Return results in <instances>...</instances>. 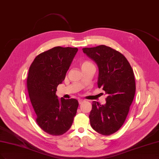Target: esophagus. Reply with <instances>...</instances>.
I'll list each match as a JSON object with an SVG mask.
<instances>
[{
	"mask_svg": "<svg viewBox=\"0 0 159 159\" xmlns=\"http://www.w3.org/2000/svg\"><path fill=\"white\" fill-rule=\"evenodd\" d=\"M85 101L84 100V99H79V101H78L80 105H81V104H82V103H83V102H85Z\"/></svg>",
	"mask_w": 159,
	"mask_h": 159,
	"instance_id": "esophagus-1",
	"label": "esophagus"
}]
</instances>
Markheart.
<instances>
[{"label":"heart","instance_id":"heart-1","mask_svg":"<svg viewBox=\"0 0 159 159\" xmlns=\"http://www.w3.org/2000/svg\"><path fill=\"white\" fill-rule=\"evenodd\" d=\"M81 68H84L85 66H90V65H93V64L91 62H90L89 61H85L81 62Z\"/></svg>","mask_w":159,"mask_h":159}]
</instances>
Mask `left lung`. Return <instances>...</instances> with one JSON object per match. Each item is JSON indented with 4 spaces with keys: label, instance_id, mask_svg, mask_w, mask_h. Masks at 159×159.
<instances>
[{
    "label": "left lung",
    "instance_id": "8db88e82",
    "mask_svg": "<svg viewBox=\"0 0 159 159\" xmlns=\"http://www.w3.org/2000/svg\"><path fill=\"white\" fill-rule=\"evenodd\" d=\"M83 52L98 68L97 85L108 95L105 105L93 101L89 119L97 132L110 135L121 128L129 111L135 93L134 71L120 52L105 46L84 48Z\"/></svg>",
    "mask_w": 159,
    "mask_h": 159
}]
</instances>
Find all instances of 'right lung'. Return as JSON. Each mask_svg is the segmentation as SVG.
<instances>
[{"instance_id": "obj_1", "label": "right lung", "mask_w": 159, "mask_h": 159, "mask_svg": "<svg viewBox=\"0 0 159 159\" xmlns=\"http://www.w3.org/2000/svg\"><path fill=\"white\" fill-rule=\"evenodd\" d=\"M78 48L56 47L37 55L30 66L27 87L39 127L52 135L66 133L77 112L75 98H58L57 86L62 83Z\"/></svg>"}]
</instances>
